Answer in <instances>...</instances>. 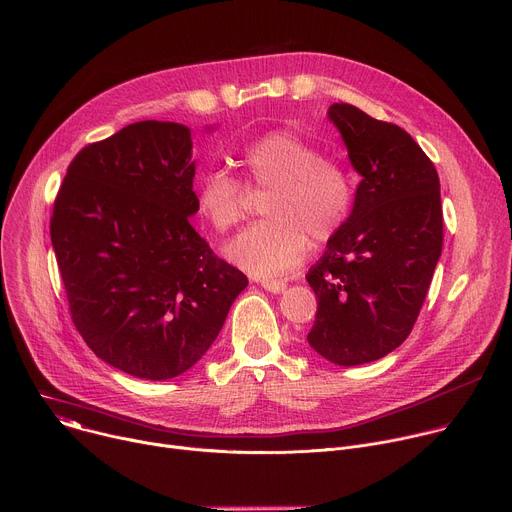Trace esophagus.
Segmentation results:
<instances>
[{"label":"esophagus","instance_id":"34e87169","mask_svg":"<svg viewBox=\"0 0 512 512\" xmlns=\"http://www.w3.org/2000/svg\"><path fill=\"white\" fill-rule=\"evenodd\" d=\"M259 283H261V287L263 289H267V291H271V294H281V291H285V281H281V279H271V277H263V279H259Z\"/></svg>","mask_w":512,"mask_h":512}]
</instances>
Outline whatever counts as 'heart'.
Masks as SVG:
<instances>
[{"label": "heart", "instance_id": "1", "mask_svg": "<svg viewBox=\"0 0 512 512\" xmlns=\"http://www.w3.org/2000/svg\"><path fill=\"white\" fill-rule=\"evenodd\" d=\"M239 164L245 180L271 188L263 204L267 221L245 229L227 245L233 263L257 275L294 269L316 243L332 241L354 204L348 170L324 160L314 143L291 131H269L247 143ZM196 212L216 233H229L245 216V186L225 170H210L198 182Z\"/></svg>", "mask_w": 512, "mask_h": 512}]
</instances>
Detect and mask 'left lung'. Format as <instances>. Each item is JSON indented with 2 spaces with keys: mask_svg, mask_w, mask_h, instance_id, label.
Instances as JSON below:
<instances>
[{
  "mask_svg": "<svg viewBox=\"0 0 512 512\" xmlns=\"http://www.w3.org/2000/svg\"><path fill=\"white\" fill-rule=\"evenodd\" d=\"M362 176L344 229L306 279L310 346L340 367L373 362L411 334L444 245L440 178L415 139L348 103L328 109Z\"/></svg>",
  "mask_w": 512,
  "mask_h": 512,
  "instance_id": "obj_1",
  "label": "left lung"
}]
</instances>
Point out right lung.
<instances>
[{
    "label": "right lung",
    "mask_w": 512,
    "mask_h": 512,
    "mask_svg": "<svg viewBox=\"0 0 512 512\" xmlns=\"http://www.w3.org/2000/svg\"><path fill=\"white\" fill-rule=\"evenodd\" d=\"M192 180L190 129L150 119L83 148L54 200L50 239L72 322L131 377L194 367L249 283L190 225Z\"/></svg>",
    "instance_id": "right-lung-1"
}]
</instances>
